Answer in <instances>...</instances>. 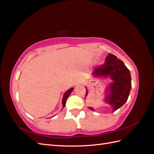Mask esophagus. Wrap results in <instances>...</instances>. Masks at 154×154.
<instances>
[{
  "mask_svg": "<svg viewBox=\"0 0 154 154\" xmlns=\"http://www.w3.org/2000/svg\"><path fill=\"white\" fill-rule=\"evenodd\" d=\"M82 80H81V79H76V80H74V84L79 85V84H80V83H82Z\"/></svg>",
  "mask_w": 154,
  "mask_h": 154,
  "instance_id": "obj_1",
  "label": "esophagus"
}]
</instances>
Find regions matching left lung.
<instances>
[{
	"instance_id": "left-lung-1",
	"label": "left lung",
	"mask_w": 154,
	"mask_h": 154,
	"mask_svg": "<svg viewBox=\"0 0 154 154\" xmlns=\"http://www.w3.org/2000/svg\"><path fill=\"white\" fill-rule=\"evenodd\" d=\"M92 78L106 79L109 78L111 82L106 86L103 101L112 109V112L122 107L127 102L131 91V75L125 63L116 56L109 54L105 58V63L101 67L97 68L92 73ZM85 99L88 94V89L85 86ZM91 110L94 108L87 106Z\"/></svg>"
}]
</instances>
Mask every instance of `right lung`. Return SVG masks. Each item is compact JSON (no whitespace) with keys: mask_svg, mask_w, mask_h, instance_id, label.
<instances>
[{"mask_svg":"<svg viewBox=\"0 0 154 154\" xmlns=\"http://www.w3.org/2000/svg\"><path fill=\"white\" fill-rule=\"evenodd\" d=\"M73 90H74V88L71 87V88H70L69 89H68L66 92H65V93L63 94V97H62V110H63V109L64 108L65 106H66V101L69 97V96H70V94H71V92H72Z\"/></svg>","mask_w":154,"mask_h":154,"instance_id":"right-lung-1","label":"right lung"}]
</instances>
